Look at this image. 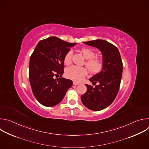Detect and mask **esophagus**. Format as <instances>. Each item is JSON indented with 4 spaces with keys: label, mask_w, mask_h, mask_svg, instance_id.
Here are the masks:
<instances>
[{
    "label": "esophagus",
    "mask_w": 149,
    "mask_h": 149,
    "mask_svg": "<svg viewBox=\"0 0 149 149\" xmlns=\"http://www.w3.org/2000/svg\"><path fill=\"white\" fill-rule=\"evenodd\" d=\"M79 83L77 82V81H73V85H74V86H77V85H79Z\"/></svg>",
    "instance_id": "esophagus-1"
}]
</instances>
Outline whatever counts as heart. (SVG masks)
Masks as SVG:
<instances>
[{
	"label": "heart",
	"instance_id": "obj_1",
	"mask_svg": "<svg viewBox=\"0 0 149 149\" xmlns=\"http://www.w3.org/2000/svg\"><path fill=\"white\" fill-rule=\"evenodd\" d=\"M83 56L87 59L86 65L93 74H98L101 72L104 68V61L101 57H95V52L92 49L84 48L81 50ZM73 52L69 51L65 55L63 61L65 64H70L71 62ZM88 74L87 69L84 67L75 65L71 66L67 68L65 71L66 77L74 81H81Z\"/></svg>",
	"mask_w": 149,
	"mask_h": 149
}]
</instances>
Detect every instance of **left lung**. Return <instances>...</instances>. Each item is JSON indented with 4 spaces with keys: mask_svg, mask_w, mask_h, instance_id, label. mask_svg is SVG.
<instances>
[{
    "mask_svg": "<svg viewBox=\"0 0 149 149\" xmlns=\"http://www.w3.org/2000/svg\"><path fill=\"white\" fill-rule=\"evenodd\" d=\"M84 44L100 49L104 61L103 70L89 80L95 86L87 85V92L81 97L82 104L88 109L100 111L107 108L116 98L118 92L123 72V62L118 48L110 42L101 39L84 42Z\"/></svg>",
    "mask_w": 149,
    "mask_h": 149,
    "instance_id": "obj_1",
    "label": "left lung"
}]
</instances>
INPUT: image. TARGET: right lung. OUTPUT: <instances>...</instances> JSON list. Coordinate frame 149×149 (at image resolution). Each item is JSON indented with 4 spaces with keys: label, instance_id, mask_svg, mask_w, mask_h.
I'll list each match as a JSON object with an SVG mask.
<instances>
[{
    "label": "right lung",
    "instance_id": "obj_1",
    "mask_svg": "<svg viewBox=\"0 0 149 149\" xmlns=\"http://www.w3.org/2000/svg\"><path fill=\"white\" fill-rule=\"evenodd\" d=\"M76 44L52 36L40 40L35 47L30 58L29 78L33 94L42 105L59 104L72 86L71 80L62 75L64 56ZM55 76L60 78L54 79Z\"/></svg>",
    "mask_w": 149,
    "mask_h": 149
}]
</instances>
